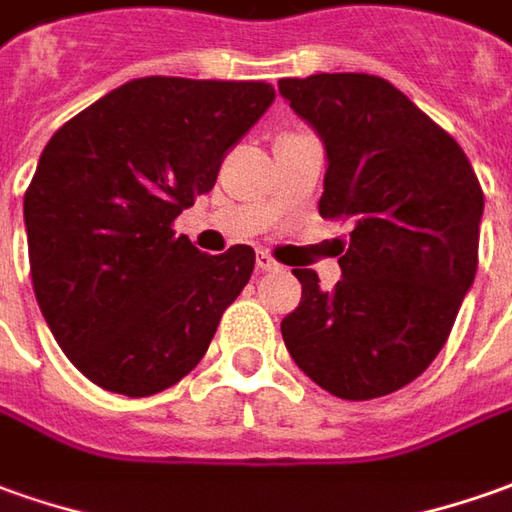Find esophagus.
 I'll return each instance as SVG.
<instances>
[{
	"instance_id": "1",
	"label": "esophagus",
	"mask_w": 512,
	"mask_h": 512,
	"mask_svg": "<svg viewBox=\"0 0 512 512\" xmlns=\"http://www.w3.org/2000/svg\"><path fill=\"white\" fill-rule=\"evenodd\" d=\"M257 269L260 271H277L280 269V263L269 255V252H257Z\"/></svg>"
}]
</instances>
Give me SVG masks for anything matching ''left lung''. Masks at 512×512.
<instances>
[{
    "instance_id": "left-lung-1",
    "label": "left lung",
    "mask_w": 512,
    "mask_h": 512,
    "mask_svg": "<svg viewBox=\"0 0 512 512\" xmlns=\"http://www.w3.org/2000/svg\"><path fill=\"white\" fill-rule=\"evenodd\" d=\"M280 95L325 142L319 215L350 221L342 280L294 269L300 305L280 322L302 373L344 401L412 384L443 350L474 283L485 196L468 156L384 78H283Z\"/></svg>"
}]
</instances>
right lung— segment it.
<instances>
[{
    "instance_id": "right-lung-1",
    "label": "right lung",
    "mask_w": 512,
    "mask_h": 512,
    "mask_svg": "<svg viewBox=\"0 0 512 512\" xmlns=\"http://www.w3.org/2000/svg\"><path fill=\"white\" fill-rule=\"evenodd\" d=\"M271 100L263 81L154 75L52 134L24 193L30 274L55 342L92 384L148 398L204 358L255 249L204 255L173 221Z\"/></svg>"
}]
</instances>
